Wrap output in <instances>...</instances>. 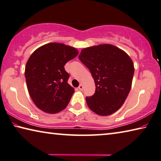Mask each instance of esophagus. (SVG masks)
Instances as JSON below:
<instances>
[{
    "mask_svg": "<svg viewBox=\"0 0 161 161\" xmlns=\"http://www.w3.org/2000/svg\"><path fill=\"white\" fill-rule=\"evenodd\" d=\"M78 89L80 91H83V85H80L78 86Z\"/></svg>",
    "mask_w": 161,
    "mask_h": 161,
    "instance_id": "esophagus-1",
    "label": "esophagus"
}]
</instances>
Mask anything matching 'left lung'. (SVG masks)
I'll return each mask as SVG.
<instances>
[{
  "mask_svg": "<svg viewBox=\"0 0 161 161\" xmlns=\"http://www.w3.org/2000/svg\"><path fill=\"white\" fill-rule=\"evenodd\" d=\"M79 60L88 68L96 91L86 97L88 107L100 115H109L120 108L130 91L134 65L128 55L110 44L83 49Z\"/></svg>",
  "mask_w": 161,
  "mask_h": 161,
  "instance_id": "obj_1",
  "label": "left lung"
}]
</instances>
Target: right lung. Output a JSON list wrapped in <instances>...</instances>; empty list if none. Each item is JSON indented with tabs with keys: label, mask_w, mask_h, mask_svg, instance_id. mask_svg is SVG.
Returning <instances> with one entry per match:
<instances>
[{
	"label": "right lung",
	"mask_w": 161,
	"mask_h": 161,
	"mask_svg": "<svg viewBox=\"0 0 161 161\" xmlns=\"http://www.w3.org/2000/svg\"><path fill=\"white\" fill-rule=\"evenodd\" d=\"M75 48L50 43L36 50L29 58L25 77L29 94L39 109L56 113L65 109L74 93L68 83L64 65L77 56Z\"/></svg>",
	"instance_id": "add662e5"
}]
</instances>
